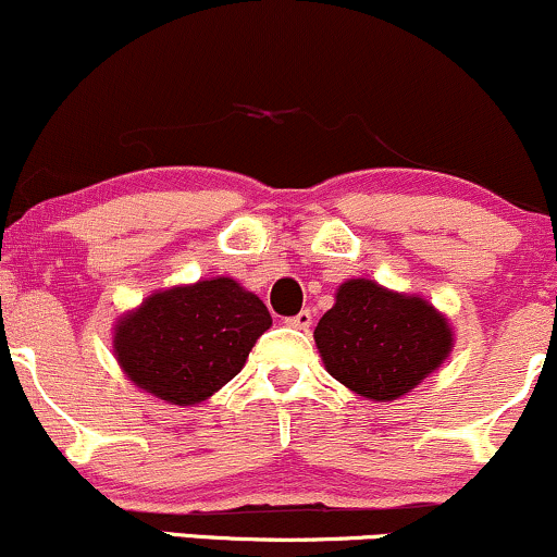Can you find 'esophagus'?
<instances>
[{"label":"esophagus","instance_id":"obj_1","mask_svg":"<svg viewBox=\"0 0 557 557\" xmlns=\"http://www.w3.org/2000/svg\"><path fill=\"white\" fill-rule=\"evenodd\" d=\"M285 324H287V327H296V330H309L311 327V311L309 309L298 311L296 317L285 319Z\"/></svg>","mask_w":557,"mask_h":557}]
</instances>
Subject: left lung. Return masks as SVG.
I'll use <instances>...</instances> for the list:
<instances>
[{
    "label": "left lung",
    "instance_id": "8db88e82",
    "mask_svg": "<svg viewBox=\"0 0 557 557\" xmlns=\"http://www.w3.org/2000/svg\"><path fill=\"white\" fill-rule=\"evenodd\" d=\"M314 341L327 372L372 400L411 393L453 348L445 317L426 300L385 290L372 280L341 285Z\"/></svg>",
    "mask_w": 557,
    "mask_h": 557
}]
</instances>
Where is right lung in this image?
<instances>
[{
    "mask_svg": "<svg viewBox=\"0 0 557 557\" xmlns=\"http://www.w3.org/2000/svg\"><path fill=\"white\" fill-rule=\"evenodd\" d=\"M270 324L267 306L235 280H201L154 293L120 319L114 354L138 387L194 406L240 372Z\"/></svg>",
    "mask_w": 557,
    "mask_h": 557,
    "instance_id": "1",
    "label": "right lung"
}]
</instances>
